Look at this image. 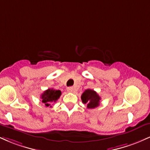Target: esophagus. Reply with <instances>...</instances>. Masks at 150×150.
<instances>
[{"label":"esophagus","mask_w":150,"mask_h":150,"mask_svg":"<svg viewBox=\"0 0 150 150\" xmlns=\"http://www.w3.org/2000/svg\"><path fill=\"white\" fill-rule=\"evenodd\" d=\"M67 91H68V92H73V91H74L73 87H68V88H67Z\"/></svg>","instance_id":"esophagus-1"}]
</instances>
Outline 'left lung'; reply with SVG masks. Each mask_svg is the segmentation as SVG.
Returning <instances> with one entry per match:
<instances>
[{
	"label": "left lung",
	"mask_w": 150,
	"mask_h": 150,
	"mask_svg": "<svg viewBox=\"0 0 150 150\" xmlns=\"http://www.w3.org/2000/svg\"><path fill=\"white\" fill-rule=\"evenodd\" d=\"M82 103L87 104V108H94L99 105L101 97L95 91L87 89L82 93L81 96Z\"/></svg>",
	"instance_id": "1"
}]
</instances>
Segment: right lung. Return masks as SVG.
<instances>
[{
	"mask_svg": "<svg viewBox=\"0 0 150 150\" xmlns=\"http://www.w3.org/2000/svg\"><path fill=\"white\" fill-rule=\"evenodd\" d=\"M61 95V92L60 90H56L53 89H48L44 91L41 95L42 102L45 104L46 106H50L52 102H56L59 99Z\"/></svg>",
	"mask_w": 150,
	"mask_h": 150,
	"instance_id": "1",
	"label": "right lung"
}]
</instances>
